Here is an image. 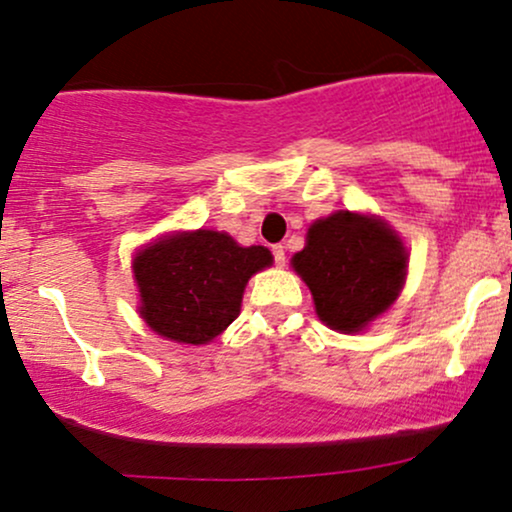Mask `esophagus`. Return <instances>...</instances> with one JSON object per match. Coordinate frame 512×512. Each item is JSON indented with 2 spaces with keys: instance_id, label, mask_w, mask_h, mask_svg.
I'll list each match as a JSON object with an SVG mask.
<instances>
[{
  "instance_id": "esophagus-1",
  "label": "esophagus",
  "mask_w": 512,
  "mask_h": 512,
  "mask_svg": "<svg viewBox=\"0 0 512 512\" xmlns=\"http://www.w3.org/2000/svg\"><path fill=\"white\" fill-rule=\"evenodd\" d=\"M272 255H274L276 267H284V264H286V250H284V245H274Z\"/></svg>"
}]
</instances>
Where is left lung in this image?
Wrapping results in <instances>:
<instances>
[{
  "mask_svg": "<svg viewBox=\"0 0 512 512\" xmlns=\"http://www.w3.org/2000/svg\"><path fill=\"white\" fill-rule=\"evenodd\" d=\"M291 264L313 293L317 317L332 330L354 334L397 301L409 252L383 219L334 211L308 228L305 248Z\"/></svg>",
  "mask_w": 512,
  "mask_h": 512,
  "instance_id": "1",
  "label": "left lung"
}]
</instances>
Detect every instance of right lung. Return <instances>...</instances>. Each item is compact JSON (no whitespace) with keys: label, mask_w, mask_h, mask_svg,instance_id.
Wrapping results in <instances>:
<instances>
[{"label":"right lung","mask_w":512,"mask_h":512,"mask_svg":"<svg viewBox=\"0 0 512 512\" xmlns=\"http://www.w3.org/2000/svg\"><path fill=\"white\" fill-rule=\"evenodd\" d=\"M272 262L262 245L243 248L209 228L163 236L132 260L139 315L170 342L207 344L240 315L250 276Z\"/></svg>","instance_id":"obj_1"}]
</instances>
